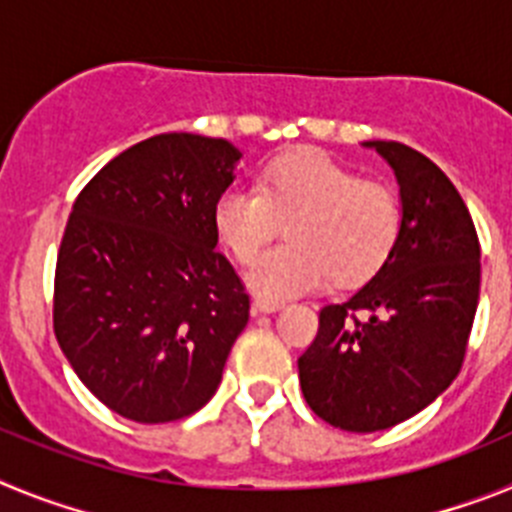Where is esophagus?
I'll return each mask as SVG.
<instances>
[{
	"label": "esophagus",
	"instance_id": "1",
	"mask_svg": "<svg viewBox=\"0 0 512 512\" xmlns=\"http://www.w3.org/2000/svg\"><path fill=\"white\" fill-rule=\"evenodd\" d=\"M284 302H269V300H253L251 312L253 315H271V312L282 310Z\"/></svg>",
	"mask_w": 512,
	"mask_h": 512
}]
</instances>
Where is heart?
<instances>
[{
	"label": "heart",
	"instance_id": "b5f03b06",
	"mask_svg": "<svg viewBox=\"0 0 512 512\" xmlns=\"http://www.w3.org/2000/svg\"><path fill=\"white\" fill-rule=\"evenodd\" d=\"M284 220L289 243L266 251L246 274L253 295L269 302L305 295L330 277L343 287L374 277L395 251L402 207L390 187L366 182L318 148L274 158L256 189H225L212 207L217 238L243 264Z\"/></svg>",
	"mask_w": 512,
	"mask_h": 512
}]
</instances>
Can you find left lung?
<instances>
[{
	"label": "left lung",
	"instance_id": "1",
	"mask_svg": "<svg viewBox=\"0 0 512 512\" xmlns=\"http://www.w3.org/2000/svg\"><path fill=\"white\" fill-rule=\"evenodd\" d=\"M364 146L395 171L400 238L364 287L320 310L297 359L312 413L351 433L392 428L449 390L479 302L477 230L449 176L395 140Z\"/></svg>",
	"mask_w": 512,
	"mask_h": 512
}]
</instances>
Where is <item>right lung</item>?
<instances>
[{
    "instance_id": "1",
    "label": "right lung",
    "mask_w": 512,
    "mask_h": 512,
    "mask_svg": "<svg viewBox=\"0 0 512 512\" xmlns=\"http://www.w3.org/2000/svg\"><path fill=\"white\" fill-rule=\"evenodd\" d=\"M243 153L164 133L104 166L76 197L56 264L53 330L89 392L135 423L210 402L248 295L215 251L212 207Z\"/></svg>"
}]
</instances>
